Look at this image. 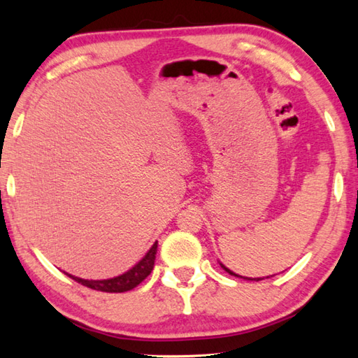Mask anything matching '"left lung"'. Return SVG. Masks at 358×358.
I'll use <instances>...</instances> for the list:
<instances>
[{"label":"left lung","instance_id":"obj_1","mask_svg":"<svg viewBox=\"0 0 358 358\" xmlns=\"http://www.w3.org/2000/svg\"><path fill=\"white\" fill-rule=\"evenodd\" d=\"M220 266H222V268L227 272V273H231V275H234V277H240V278H245V280H255V281H258V280H263V278H260V277H258V278H249V277H241V275H238V273H235V272H232L231 269H227L226 268V266L224 264H222V263H220Z\"/></svg>","mask_w":358,"mask_h":358}]
</instances>
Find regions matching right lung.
I'll return each mask as SVG.
<instances>
[{"label": "right lung", "mask_w": 358, "mask_h": 358, "mask_svg": "<svg viewBox=\"0 0 358 358\" xmlns=\"http://www.w3.org/2000/svg\"><path fill=\"white\" fill-rule=\"evenodd\" d=\"M157 248H158V241H155L152 248L148 250L146 255H144L141 260L134 264L131 269L126 271L124 273H121L118 277L113 278H106V280H85L80 277L71 275L67 273L72 280L78 281L83 286H87L90 289H95V291H101V292H127L131 289L138 286L141 281L146 278L149 273L154 269V263H155V255H157Z\"/></svg>", "instance_id": "right-lung-1"}]
</instances>
